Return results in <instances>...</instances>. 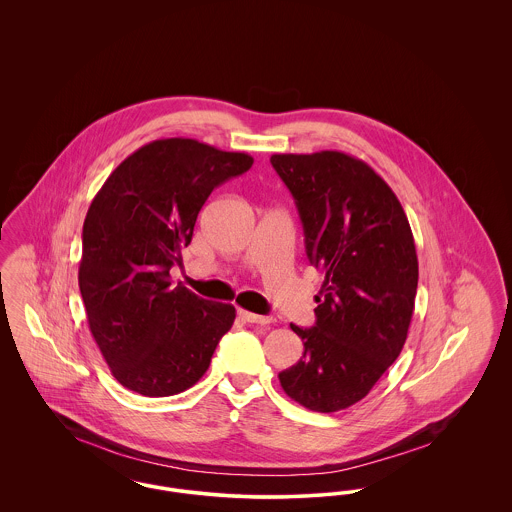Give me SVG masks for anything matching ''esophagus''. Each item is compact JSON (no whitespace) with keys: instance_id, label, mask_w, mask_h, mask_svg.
I'll return each mask as SVG.
<instances>
[{"instance_id":"34e87169","label":"esophagus","mask_w":512,"mask_h":512,"mask_svg":"<svg viewBox=\"0 0 512 512\" xmlns=\"http://www.w3.org/2000/svg\"><path fill=\"white\" fill-rule=\"evenodd\" d=\"M238 315L245 322H251V324H270V322H274V318L267 317V315H255V313H249V311H244V309H240L238 311Z\"/></svg>"}]
</instances>
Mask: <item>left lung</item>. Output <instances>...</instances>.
Returning a JSON list of instances; mask_svg holds the SVG:
<instances>
[{
	"mask_svg": "<svg viewBox=\"0 0 512 512\" xmlns=\"http://www.w3.org/2000/svg\"><path fill=\"white\" fill-rule=\"evenodd\" d=\"M270 163L293 195L307 259L324 274L315 326L290 324L303 357L278 378L299 405L336 413L361 401L405 345L418 286L413 232L361 159L320 151Z\"/></svg>",
	"mask_w": 512,
	"mask_h": 512,
	"instance_id": "8db88e82",
	"label": "left lung"
}]
</instances>
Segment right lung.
Returning <instances> with one entry per match:
<instances>
[{
	"mask_svg": "<svg viewBox=\"0 0 512 512\" xmlns=\"http://www.w3.org/2000/svg\"><path fill=\"white\" fill-rule=\"evenodd\" d=\"M253 157L190 138L155 140L111 172L82 228L78 286L113 376L146 397L192 388L236 309L171 282L211 192Z\"/></svg>",
	"mask_w": 512,
	"mask_h": 512,
	"instance_id": "1",
	"label": "right lung"
}]
</instances>
